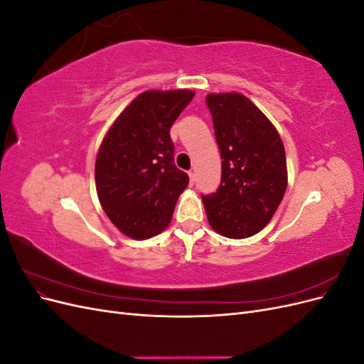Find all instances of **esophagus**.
Returning a JSON list of instances; mask_svg holds the SVG:
<instances>
[{
  "label": "esophagus",
  "mask_w": 364,
  "mask_h": 364,
  "mask_svg": "<svg viewBox=\"0 0 364 364\" xmlns=\"http://www.w3.org/2000/svg\"><path fill=\"white\" fill-rule=\"evenodd\" d=\"M188 176H190V183H191V185H194V181H196V173H194V171H190V173H188Z\"/></svg>",
  "instance_id": "34e87169"
}]
</instances>
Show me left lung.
Wrapping results in <instances>:
<instances>
[{"label":"left lung","instance_id":"8db88e82","mask_svg":"<svg viewBox=\"0 0 364 364\" xmlns=\"http://www.w3.org/2000/svg\"><path fill=\"white\" fill-rule=\"evenodd\" d=\"M206 105L223 159L217 193L202 196L208 222L220 235L247 238L270 222L287 190L282 139L243 94H208Z\"/></svg>","mask_w":364,"mask_h":364}]
</instances>
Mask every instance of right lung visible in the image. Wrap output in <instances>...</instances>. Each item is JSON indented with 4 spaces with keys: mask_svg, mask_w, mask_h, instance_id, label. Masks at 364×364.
Instances as JSON below:
<instances>
[{
    "mask_svg": "<svg viewBox=\"0 0 364 364\" xmlns=\"http://www.w3.org/2000/svg\"><path fill=\"white\" fill-rule=\"evenodd\" d=\"M193 97L190 90L142 92L103 138L95 159L98 200L130 238L162 232L188 185V174L173 162L170 129Z\"/></svg>",
    "mask_w": 364,
    "mask_h": 364,
    "instance_id": "1",
    "label": "right lung"
}]
</instances>
